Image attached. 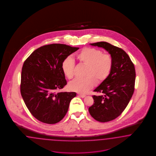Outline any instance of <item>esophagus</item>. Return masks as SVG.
<instances>
[{"label":"esophagus","instance_id":"obj_1","mask_svg":"<svg viewBox=\"0 0 156 156\" xmlns=\"http://www.w3.org/2000/svg\"><path fill=\"white\" fill-rule=\"evenodd\" d=\"M78 95L81 98H84V97H85V96H86V95L81 94H78Z\"/></svg>","mask_w":156,"mask_h":156}]
</instances>
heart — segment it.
<instances>
[{
  "label": "heart",
  "mask_w": 156,
  "mask_h": 156,
  "mask_svg": "<svg viewBox=\"0 0 156 156\" xmlns=\"http://www.w3.org/2000/svg\"><path fill=\"white\" fill-rule=\"evenodd\" d=\"M80 63L88 66L85 78H76L69 83L70 89L80 93H85L94 86L96 80L100 83L105 80L110 74L113 60L109 54H104L98 48L86 47L76 54ZM75 62L68 57L62 63V70L68 79H72L74 75Z\"/></svg>",
  "instance_id": "b5f03b06"
}]
</instances>
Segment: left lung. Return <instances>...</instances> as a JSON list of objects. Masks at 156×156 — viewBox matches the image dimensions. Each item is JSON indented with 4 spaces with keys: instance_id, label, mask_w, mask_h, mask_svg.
<instances>
[{
    "instance_id": "left-lung-1",
    "label": "left lung",
    "mask_w": 156,
    "mask_h": 156,
    "mask_svg": "<svg viewBox=\"0 0 156 156\" xmlns=\"http://www.w3.org/2000/svg\"><path fill=\"white\" fill-rule=\"evenodd\" d=\"M102 47L112 55L113 66L110 74L94 91V104L89 108L95 120L106 122L118 117L126 108L134 91L136 71L134 64L126 52L106 42L90 43Z\"/></svg>"
}]
</instances>
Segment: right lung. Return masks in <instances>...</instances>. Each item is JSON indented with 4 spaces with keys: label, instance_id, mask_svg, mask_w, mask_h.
I'll list each match as a JSON object with an SVG mask.
<instances>
[{
    "label": "right lung",
    "instance_id": "add662e5",
    "mask_svg": "<svg viewBox=\"0 0 156 156\" xmlns=\"http://www.w3.org/2000/svg\"><path fill=\"white\" fill-rule=\"evenodd\" d=\"M79 47L51 44L35 50L24 61L20 93L28 110L38 120L54 124L65 116L75 92H59L67 84L62 63Z\"/></svg>",
    "mask_w": 156,
    "mask_h": 156
}]
</instances>
